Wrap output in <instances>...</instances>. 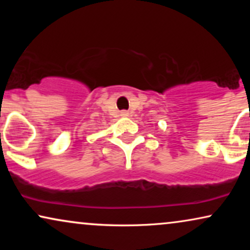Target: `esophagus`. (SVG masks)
Wrapping results in <instances>:
<instances>
[{"mask_svg":"<svg viewBox=\"0 0 250 250\" xmlns=\"http://www.w3.org/2000/svg\"><path fill=\"white\" fill-rule=\"evenodd\" d=\"M121 115L123 116V117H126V116H128V112L126 111V110H123V111L121 112Z\"/></svg>","mask_w":250,"mask_h":250,"instance_id":"1","label":"esophagus"}]
</instances>
